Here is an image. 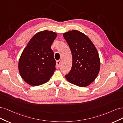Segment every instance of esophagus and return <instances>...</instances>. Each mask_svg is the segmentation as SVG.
<instances>
[{
  "label": "esophagus",
  "instance_id": "1",
  "mask_svg": "<svg viewBox=\"0 0 123 123\" xmlns=\"http://www.w3.org/2000/svg\"><path fill=\"white\" fill-rule=\"evenodd\" d=\"M61 64V60H58L57 61V64H56V66L57 67H59Z\"/></svg>",
  "mask_w": 123,
  "mask_h": 123
}]
</instances>
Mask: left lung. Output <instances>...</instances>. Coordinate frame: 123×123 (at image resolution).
Wrapping results in <instances>:
<instances>
[{
    "label": "left lung",
    "mask_w": 123,
    "mask_h": 123,
    "mask_svg": "<svg viewBox=\"0 0 123 123\" xmlns=\"http://www.w3.org/2000/svg\"><path fill=\"white\" fill-rule=\"evenodd\" d=\"M63 35L73 57L72 68L65 78L74 85L87 86L94 81L100 69V60L96 47L86 35L78 31H70Z\"/></svg>",
    "instance_id": "obj_1"
}]
</instances>
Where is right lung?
<instances>
[{
    "label": "right lung",
    "mask_w": 123,
    "mask_h": 123,
    "mask_svg": "<svg viewBox=\"0 0 123 123\" xmlns=\"http://www.w3.org/2000/svg\"><path fill=\"white\" fill-rule=\"evenodd\" d=\"M57 36L52 31L38 32L22 51L18 68L21 77L29 84L42 85L48 81L54 73L56 62L51 45Z\"/></svg>",
    "instance_id": "obj_1"
}]
</instances>
